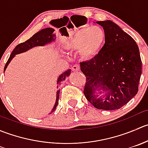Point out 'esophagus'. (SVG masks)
I'll list each match as a JSON object with an SVG mask.
<instances>
[{
	"label": "esophagus",
	"mask_w": 148,
	"mask_h": 148,
	"mask_svg": "<svg viewBox=\"0 0 148 148\" xmlns=\"http://www.w3.org/2000/svg\"><path fill=\"white\" fill-rule=\"evenodd\" d=\"M71 70L74 71H80V66L79 64H74V66H71Z\"/></svg>",
	"instance_id": "34e87169"
}]
</instances>
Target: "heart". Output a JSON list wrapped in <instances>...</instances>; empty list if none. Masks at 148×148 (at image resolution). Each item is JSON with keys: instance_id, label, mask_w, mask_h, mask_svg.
I'll return each mask as SVG.
<instances>
[{"instance_id": "obj_1", "label": "heart", "mask_w": 148, "mask_h": 148, "mask_svg": "<svg viewBox=\"0 0 148 148\" xmlns=\"http://www.w3.org/2000/svg\"><path fill=\"white\" fill-rule=\"evenodd\" d=\"M104 40V33L98 26L84 27L69 40L66 47L69 50H79L83 59L89 60L97 55Z\"/></svg>"}]
</instances>
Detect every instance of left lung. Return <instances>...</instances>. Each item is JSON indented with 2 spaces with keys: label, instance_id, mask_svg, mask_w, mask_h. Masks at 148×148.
<instances>
[{
  "label": "left lung",
  "instance_id": "obj_1",
  "mask_svg": "<svg viewBox=\"0 0 148 148\" xmlns=\"http://www.w3.org/2000/svg\"><path fill=\"white\" fill-rule=\"evenodd\" d=\"M97 23L103 27L105 43L93 59L80 63L86 77L84 94L97 109L118 110L138 92L142 74L139 48L129 34L111 21ZM99 87L107 92L104 98H97L94 95Z\"/></svg>",
  "mask_w": 148,
  "mask_h": 148
}]
</instances>
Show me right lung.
I'll use <instances>...</instances> for the list:
<instances>
[{
	"mask_svg": "<svg viewBox=\"0 0 148 148\" xmlns=\"http://www.w3.org/2000/svg\"><path fill=\"white\" fill-rule=\"evenodd\" d=\"M53 31H54V30H53L52 28H44V29H42L41 31H38V32H37L36 34H34L32 37H31V38H30L29 39H28L27 41L18 44V45L15 47V49H13L11 54H10L9 59H8V60L7 61L6 64H5V67H4V71H5L7 66L8 65V64L10 63L11 59L14 57L16 54H18V53L26 51L28 50V49H31V48L34 47V46H44L46 44H49V43H51L53 41H54L55 35L53 34ZM70 73H71V69H68L66 71H64L63 74H62L60 76H59V79H58L57 80V84H58L57 88L59 87V86L60 85L61 82L64 81L65 79L67 77L69 76ZM59 92H60V89H59V90L56 92V103H55L54 106H53V109H52V112H53L55 110H56V106H57L58 102H59Z\"/></svg>",
	"mask_w": 148,
	"mask_h": 148,
	"instance_id": "add662e5",
	"label": "right lung"
}]
</instances>
